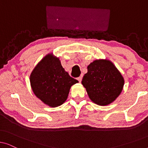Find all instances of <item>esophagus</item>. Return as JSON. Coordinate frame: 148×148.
<instances>
[{
    "label": "esophagus",
    "instance_id": "obj_1",
    "mask_svg": "<svg viewBox=\"0 0 148 148\" xmlns=\"http://www.w3.org/2000/svg\"><path fill=\"white\" fill-rule=\"evenodd\" d=\"M82 76H80V77H77V80H78L79 82H82Z\"/></svg>",
    "mask_w": 148,
    "mask_h": 148
}]
</instances>
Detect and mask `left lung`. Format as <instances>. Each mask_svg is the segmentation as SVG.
<instances>
[{
	"mask_svg": "<svg viewBox=\"0 0 148 148\" xmlns=\"http://www.w3.org/2000/svg\"><path fill=\"white\" fill-rule=\"evenodd\" d=\"M124 83L120 71L108 59L91 62L82 82L90 100L100 106L114 102L122 92Z\"/></svg>",
	"mask_w": 148,
	"mask_h": 148,
	"instance_id": "left-lung-1",
	"label": "left lung"
}]
</instances>
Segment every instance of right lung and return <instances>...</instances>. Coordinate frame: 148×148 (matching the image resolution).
<instances>
[{
  "label": "right lung",
  "instance_id": "1",
  "mask_svg": "<svg viewBox=\"0 0 148 148\" xmlns=\"http://www.w3.org/2000/svg\"><path fill=\"white\" fill-rule=\"evenodd\" d=\"M34 94L50 107L59 106L67 99L70 88L78 83L62 68L59 58L53 54L46 55L30 75Z\"/></svg>",
  "mask_w": 148,
  "mask_h": 148
}]
</instances>
